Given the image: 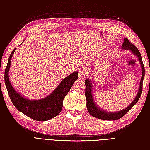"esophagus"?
Segmentation results:
<instances>
[{
  "label": "esophagus",
  "instance_id": "34e87169",
  "mask_svg": "<svg viewBox=\"0 0 150 150\" xmlns=\"http://www.w3.org/2000/svg\"><path fill=\"white\" fill-rule=\"evenodd\" d=\"M78 73H79V78H84V76L86 74V71L85 69H84V68H81V69H79V70L78 71Z\"/></svg>",
  "mask_w": 150,
  "mask_h": 150
}]
</instances>
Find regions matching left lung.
Returning a JSON list of instances; mask_svg holds the SVG:
<instances>
[{"mask_svg": "<svg viewBox=\"0 0 150 150\" xmlns=\"http://www.w3.org/2000/svg\"><path fill=\"white\" fill-rule=\"evenodd\" d=\"M122 49L129 50V51L134 54V55L137 56L140 62L141 67H142V78H141L139 89H138L137 95V96L135 97L133 102L131 103L128 107L124 109V110L117 111V112H109L101 110V108H99L96 104H95L94 97H93V88H92L93 86H92L91 81V80L89 78H87L85 80V85H86L85 96L86 98V101H87L86 102V106H87L88 111L89 114L92 116L96 117V118L104 120H109V121H114V120H117L121 118V117H122V116H124L126 113L134 106V104L138 101L139 99L141 96V94H142V89H143V81L144 78V67L143 65L141 54L138 51L137 47L135 46H134L132 43H131L129 42V40L127 38H125L124 39V42L122 45Z\"/></svg>", "mask_w": 150, "mask_h": 150, "instance_id": "1", "label": "left lung"}]
</instances>
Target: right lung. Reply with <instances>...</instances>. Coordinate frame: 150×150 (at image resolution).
<instances>
[{"label":"right lung","instance_id":"1","mask_svg":"<svg viewBox=\"0 0 150 150\" xmlns=\"http://www.w3.org/2000/svg\"><path fill=\"white\" fill-rule=\"evenodd\" d=\"M16 49L8 57L5 70L4 80L8 96L18 110L30 118L39 121H44L56 117L61 112L62 101L69 91L75 81L78 79V72H74L63 79L61 83L48 96L40 100H30L25 98L13 89L8 78L11 61Z\"/></svg>","mask_w":150,"mask_h":150}]
</instances>
